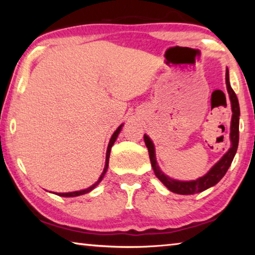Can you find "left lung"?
I'll use <instances>...</instances> for the list:
<instances>
[{"label":"left lung","instance_id":"obj_1","mask_svg":"<svg viewBox=\"0 0 255 255\" xmlns=\"http://www.w3.org/2000/svg\"><path fill=\"white\" fill-rule=\"evenodd\" d=\"M226 86H227V92L230 96L231 105H232V123H231V148L224 154V156L219 159V161L211 167L208 173L205 174L201 178L193 180V181H179L171 179L169 176L165 175L163 172L159 170L157 165L156 157H155V147L153 141L150 140V138L147 135H144L145 145L148 149L149 159L152 163V167L154 170L155 175L157 176V179L165 185V187L170 190V191L174 193H179V195H193V193H198L201 191H205L213 185L217 184L219 181L223 179V176L226 174L227 170L230 169L231 164L234 158L237 146H239V138H240V105L239 100L235 92L233 91L231 83H230V74H228V68H226Z\"/></svg>","mask_w":255,"mask_h":255}]
</instances>
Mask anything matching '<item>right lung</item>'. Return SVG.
<instances>
[{"instance_id":"1","label":"right lung","mask_w":255,"mask_h":255,"mask_svg":"<svg viewBox=\"0 0 255 255\" xmlns=\"http://www.w3.org/2000/svg\"><path fill=\"white\" fill-rule=\"evenodd\" d=\"M122 127H123V125H122V126H119V127L117 128V130H116V131L114 132V135H112V136H111V138H110L109 145H108V149H107V155H106V166H105V170H103L102 174L100 175V178H99V180L97 181V182L94 183V184H92L91 187H89L88 189L80 190V191L66 192V193H56V195H57V196H60V197H77V196H81V195H85V193H88V192L91 191V190H93L94 188L97 187V185H98L99 183L101 182V180L103 179V176H105L106 172H107V170H108V165H109V157H110V150H111V147H112V145L115 144L116 139H117V137H118V135H119V132H120V130H122Z\"/></svg>"}]
</instances>
